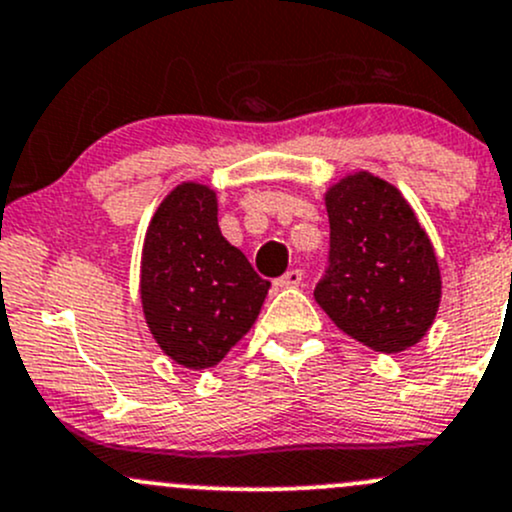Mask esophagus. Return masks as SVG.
Listing matches in <instances>:
<instances>
[{"label": "esophagus", "instance_id": "obj_1", "mask_svg": "<svg viewBox=\"0 0 512 512\" xmlns=\"http://www.w3.org/2000/svg\"><path fill=\"white\" fill-rule=\"evenodd\" d=\"M301 279H304V272H301V270H289V272H284L282 277L277 279V287H284V289L299 287Z\"/></svg>", "mask_w": 512, "mask_h": 512}]
</instances>
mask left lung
<instances>
[{"label":"left lung","instance_id":"8db88e82","mask_svg":"<svg viewBox=\"0 0 512 512\" xmlns=\"http://www.w3.org/2000/svg\"><path fill=\"white\" fill-rule=\"evenodd\" d=\"M331 257L314 297L343 333L378 353L417 346L441 304V272L427 230L400 188L353 171L324 193Z\"/></svg>","mask_w":512,"mask_h":512}]
</instances>
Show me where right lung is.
I'll return each instance as SVG.
<instances>
[{
  "mask_svg": "<svg viewBox=\"0 0 512 512\" xmlns=\"http://www.w3.org/2000/svg\"><path fill=\"white\" fill-rule=\"evenodd\" d=\"M270 282L218 228L211 186L171 188L149 220L139 267V297L154 341L188 370L218 365L250 331Z\"/></svg>",
  "mask_w": 512,
  "mask_h": 512,
  "instance_id": "add662e5",
  "label": "right lung"
}]
</instances>
